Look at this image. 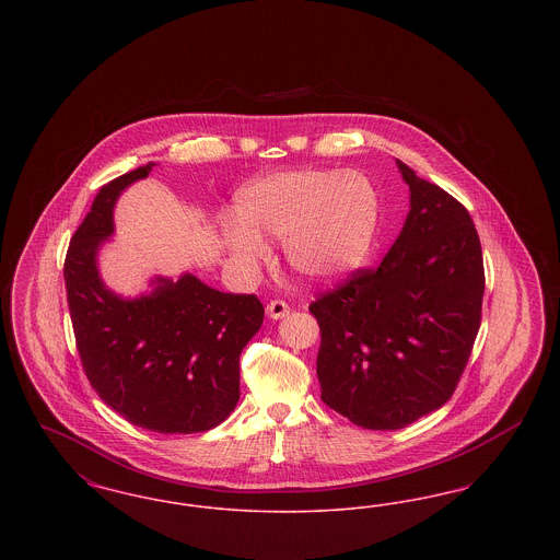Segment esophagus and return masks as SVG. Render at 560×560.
<instances>
[{
    "mask_svg": "<svg viewBox=\"0 0 560 560\" xmlns=\"http://www.w3.org/2000/svg\"><path fill=\"white\" fill-rule=\"evenodd\" d=\"M268 319H283L290 315V306L283 300H270L267 304Z\"/></svg>",
    "mask_w": 560,
    "mask_h": 560,
    "instance_id": "34e87169",
    "label": "esophagus"
}]
</instances>
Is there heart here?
<instances>
[{"label": "heart", "instance_id": "1", "mask_svg": "<svg viewBox=\"0 0 560 560\" xmlns=\"http://www.w3.org/2000/svg\"><path fill=\"white\" fill-rule=\"evenodd\" d=\"M377 226V195L357 172L288 170L249 183L235 199V215L220 220L229 254L254 267L262 237L283 240L288 265L306 281L331 283L361 267Z\"/></svg>", "mask_w": 560, "mask_h": 560}]
</instances>
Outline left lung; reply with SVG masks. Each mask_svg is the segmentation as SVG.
<instances>
[{"label":"left lung","instance_id":"obj_1","mask_svg":"<svg viewBox=\"0 0 560 560\" xmlns=\"http://www.w3.org/2000/svg\"><path fill=\"white\" fill-rule=\"evenodd\" d=\"M402 231L377 268L323 293L320 399L352 424L399 430L452 399L480 327L485 270L468 210L397 160Z\"/></svg>","mask_w":560,"mask_h":560}]
</instances>
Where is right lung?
I'll list each match as a JSON object with an SVG mask.
<instances>
[{
  "label": "right lung",
  "mask_w": 560,
  "mask_h": 560,
  "mask_svg": "<svg viewBox=\"0 0 560 560\" xmlns=\"http://www.w3.org/2000/svg\"><path fill=\"white\" fill-rule=\"evenodd\" d=\"M136 167L98 190L69 243L65 285L81 365L98 397L133 427L161 434L203 432L240 400L241 350L256 336L265 306L249 293H224L185 272L155 277L153 292L121 298L98 272V249L115 233L119 195L153 170Z\"/></svg>",
  "instance_id": "obj_1"
}]
</instances>
